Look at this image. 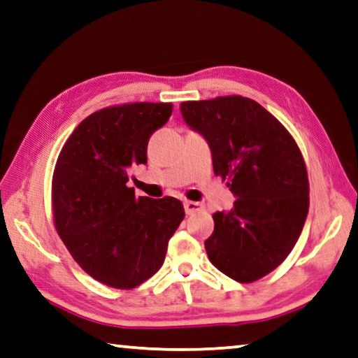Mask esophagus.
Masks as SVG:
<instances>
[{
  "mask_svg": "<svg viewBox=\"0 0 358 358\" xmlns=\"http://www.w3.org/2000/svg\"><path fill=\"white\" fill-rule=\"evenodd\" d=\"M185 211H186V214H196V213L203 211V205L199 203V201L186 200L185 201Z\"/></svg>",
  "mask_w": 358,
  "mask_h": 358,
  "instance_id": "esophagus-1",
  "label": "esophagus"
}]
</instances>
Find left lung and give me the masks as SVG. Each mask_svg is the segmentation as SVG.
<instances>
[{
  "label": "left lung",
  "instance_id": "8db88e82",
  "mask_svg": "<svg viewBox=\"0 0 358 358\" xmlns=\"http://www.w3.org/2000/svg\"><path fill=\"white\" fill-rule=\"evenodd\" d=\"M180 109L210 145L214 175L238 197L229 213L213 214L208 258L233 280L255 282L285 262L307 219L301 148L274 115L241 95L183 101Z\"/></svg>",
  "mask_w": 358,
  "mask_h": 358
}]
</instances>
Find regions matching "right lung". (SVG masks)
<instances>
[{"label": "right lung", "mask_w": 358, "mask_h": 358, "mask_svg": "<svg viewBox=\"0 0 358 358\" xmlns=\"http://www.w3.org/2000/svg\"><path fill=\"white\" fill-rule=\"evenodd\" d=\"M172 103H125L86 117L57 157L51 201L57 235L81 269L103 285L131 289L164 263L185 219L173 197H136L129 167L147 162V144Z\"/></svg>", "instance_id": "add662e5"}]
</instances>
